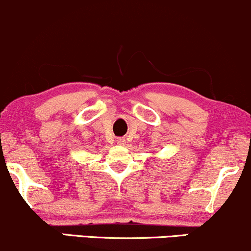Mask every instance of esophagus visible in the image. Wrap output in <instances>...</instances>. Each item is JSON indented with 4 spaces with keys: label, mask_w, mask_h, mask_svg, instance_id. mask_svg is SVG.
<instances>
[{
    "label": "esophagus",
    "mask_w": 251,
    "mask_h": 251,
    "mask_svg": "<svg viewBox=\"0 0 251 251\" xmlns=\"http://www.w3.org/2000/svg\"><path fill=\"white\" fill-rule=\"evenodd\" d=\"M117 144H119V145H125V143H126V140H125V138H117Z\"/></svg>",
    "instance_id": "34e87169"
}]
</instances>
